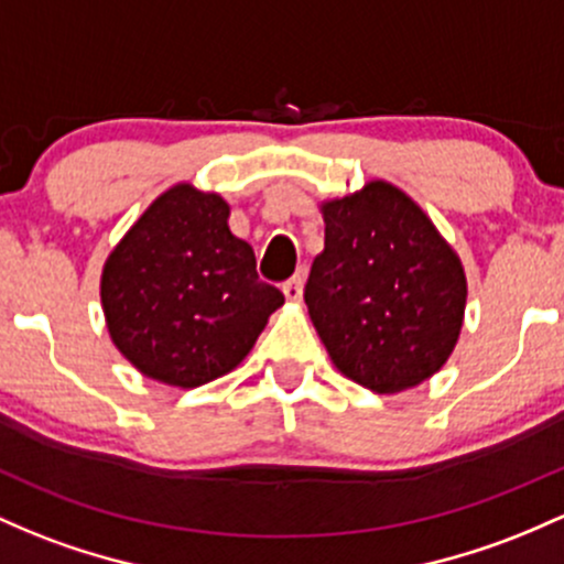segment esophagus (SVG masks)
I'll return each mask as SVG.
<instances>
[{
	"label": "esophagus",
	"mask_w": 564,
	"mask_h": 564,
	"mask_svg": "<svg viewBox=\"0 0 564 564\" xmlns=\"http://www.w3.org/2000/svg\"><path fill=\"white\" fill-rule=\"evenodd\" d=\"M302 289H305V275H294L292 281L283 286V294H286L289 302H300L302 300Z\"/></svg>",
	"instance_id": "34e87169"
}]
</instances>
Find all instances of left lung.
I'll return each instance as SVG.
<instances>
[{
  "label": "left lung",
  "instance_id": "obj_1",
  "mask_svg": "<svg viewBox=\"0 0 564 564\" xmlns=\"http://www.w3.org/2000/svg\"><path fill=\"white\" fill-rule=\"evenodd\" d=\"M324 251L305 302L332 364L375 393L420 386L453 356L466 315L460 257L391 182L321 203Z\"/></svg>",
  "mask_w": 564,
  "mask_h": 564
}]
</instances>
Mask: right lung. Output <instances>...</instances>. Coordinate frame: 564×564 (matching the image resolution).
<instances>
[{
    "label": "right lung",
    "instance_id": "obj_1",
    "mask_svg": "<svg viewBox=\"0 0 564 564\" xmlns=\"http://www.w3.org/2000/svg\"><path fill=\"white\" fill-rule=\"evenodd\" d=\"M227 219L221 195L173 184L104 262L109 337L150 380L197 388L232 372L283 305Z\"/></svg>",
    "mask_w": 564,
    "mask_h": 564
}]
</instances>
